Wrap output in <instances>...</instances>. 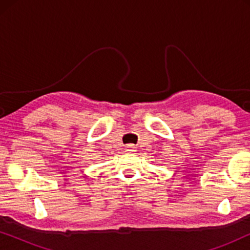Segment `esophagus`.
Wrapping results in <instances>:
<instances>
[{
  "label": "esophagus",
  "instance_id": "obj_1",
  "mask_svg": "<svg viewBox=\"0 0 250 250\" xmlns=\"http://www.w3.org/2000/svg\"><path fill=\"white\" fill-rule=\"evenodd\" d=\"M127 149H128V151H134V146H128Z\"/></svg>",
  "mask_w": 250,
  "mask_h": 250
}]
</instances>
